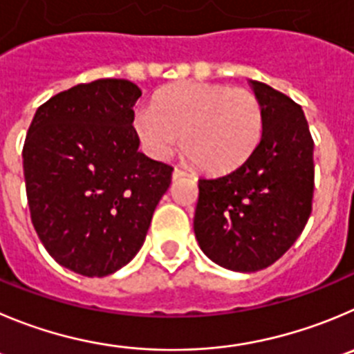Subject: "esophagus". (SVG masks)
Returning <instances> with one entry per match:
<instances>
[{
    "instance_id": "esophagus-1",
    "label": "esophagus",
    "mask_w": 354,
    "mask_h": 354,
    "mask_svg": "<svg viewBox=\"0 0 354 354\" xmlns=\"http://www.w3.org/2000/svg\"><path fill=\"white\" fill-rule=\"evenodd\" d=\"M185 176H190V173L185 169H178V167L173 171V180H180V178H185Z\"/></svg>"
}]
</instances>
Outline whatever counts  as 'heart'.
<instances>
[{"instance_id": "heart-1", "label": "heart", "mask_w": 354, "mask_h": 354, "mask_svg": "<svg viewBox=\"0 0 354 354\" xmlns=\"http://www.w3.org/2000/svg\"><path fill=\"white\" fill-rule=\"evenodd\" d=\"M151 108H141L134 129L148 155L164 160L183 148L197 166L222 173L241 166L262 138L259 99L246 88L180 82L158 92Z\"/></svg>"}]
</instances>
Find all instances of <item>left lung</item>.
Instances as JSON below:
<instances>
[{"label": "left lung", "instance_id": "obj_1", "mask_svg": "<svg viewBox=\"0 0 354 354\" xmlns=\"http://www.w3.org/2000/svg\"><path fill=\"white\" fill-rule=\"evenodd\" d=\"M248 84L262 106L260 143L236 169L201 178L194 216L204 255L236 272L262 270L288 252L315 192V143L302 108L269 85Z\"/></svg>", "mask_w": 354, "mask_h": 354}]
</instances>
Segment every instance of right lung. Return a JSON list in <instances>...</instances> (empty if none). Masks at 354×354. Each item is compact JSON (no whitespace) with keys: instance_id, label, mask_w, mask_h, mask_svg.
<instances>
[{"instance_id":"right-lung-1","label":"right lung","mask_w":354,"mask_h":354,"mask_svg":"<svg viewBox=\"0 0 354 354\" xmlns=\"http://www.w3.org/2000/svg\"><path fill=\"white\" fill-rule=\"evenodd\" d=\"M141 88L104 78L38 108L22 150L36 234L59 266L102 277L127 266L147 237L173 167L140 151L132 127Z\"/></svg>"}]
</instances>
